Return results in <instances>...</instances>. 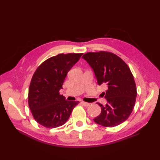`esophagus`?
Wrapping results in <instances>:
<instances>
[{
  "label": "esophagus",
  "instance_id": "esophagus-1",
  "mask_svg": "<svg viewBox=\"0 0 160 160\" xmlns=\"http://www.w3.org/2000/svg\"><path fill=\"white\" fill-rule=\"evenodd\" d=\"M81 103L83 104L84 106H85V107H88V106L89 105V103L85 102V101H81Z\"/></svg>",
  "mask_w": 160,
  "mask_h": 160
}]
</instances>
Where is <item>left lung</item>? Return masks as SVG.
I'll return each mask as SVG.
<instances>
[{
	"label": "left lung",
	"mask_w": 160,
	"mask_h": 160,
	"mask_svg": "<svg viewBox=\"0 0 160 160\" xmlns=\"http://www.w3.org/2000/svg\"><path fill=\"white\" fill-rule=\"evenodd\" d=\"M93 69L98 83L107 85L103 92L107 99L94 122L104 127L112 128L122 123L132 113L137 97L136 85L129 67L112 52H88L82 57Z\"/></svg>",
	"instance_id": "8db88e82"
}]
</instances>
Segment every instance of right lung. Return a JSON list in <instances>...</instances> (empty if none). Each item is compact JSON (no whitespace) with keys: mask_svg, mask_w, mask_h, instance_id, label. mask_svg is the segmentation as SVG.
<instances>
[{"mask_svg":"<svg viewBox=\"0 0 160 160\" xmlns=\"http://www.w3.org/2000/svg\"><path fill=\"white\" fill-rule=\"evenodd\" d=\"M83 53L59 54L47 59L34 73L28 89V102L34 119L47 128L65 124L79 101L60 95L67 72Z\"/></svg>","mask_w":160,"mask_h":160,"instance_id":"add662e5","label":"right lung"}]
</instances>
